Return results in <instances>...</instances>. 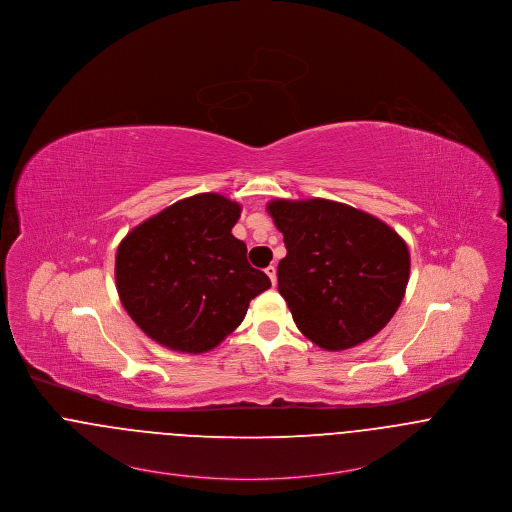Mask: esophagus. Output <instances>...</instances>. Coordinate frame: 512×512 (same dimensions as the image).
<instances>
[{
	"instance_id": "esophagus-1",
	"label": "esophagus",
	"mask_w": 512,
	"mask_h": 512,
	"mask_svg": "<svg viewBox=\"0 0 512 512\" xmlns=\"http://www.w3.org/2000/svg\"><path fill=\"white\" fill-rule=\"evenodd\" d=\"M266 274H268L270 281L276 285V281H278V278H276V268H274V266H268V268H266Z\"/></svg>"
}]
</instances>
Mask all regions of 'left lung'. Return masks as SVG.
Returning a JSON list of instances; mask_svg holds the SVG:
<instances>
[{
    "instance_id": "left-lung-1",
    "label": "left lung",
    "mask_w": 512,
    "mask_h": 512,
    "mask_svg": "<svg viewBox=\"0 0 512 512\" xmlns=\"http://www.w3.org/2000/svg\"><path fill=\"white\" fill-rule=\"evenodd\" d=\"M266 209L287 248L279 293L311 342L354 348L391 321L411 272L399 234L373 215L319 197L274 199Z\"/></svg>"
}]
</instances>
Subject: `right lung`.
<instances>
[{
	"label": "right lung",
	"mask_w": 512,
	"mask_h": 512,
	"mask_svg": "<svg viewBox=\"0 0 512 512\" xmlns=\"http://www.w3.org/2000/svg\"><path fill=\"white\" fill-rule=\"evenodd\" d=\"M240 205L219 193L186 197L127 234L115 258L119 299L140 330L186 354L219 346L272 281L234 238Z\"/></svg>",
	"instance_id": "right-lung-1"
}]
</instances>
